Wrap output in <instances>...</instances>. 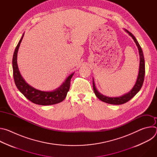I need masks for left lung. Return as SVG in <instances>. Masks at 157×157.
I'll list each match as a JSON object with an SVG mask.
<instances>
[{
	"label": "left lung",
	"mask_w": 157,
	"mask_h": 157,
	"mask_svg": "<svg viewBox=\"0 0 157 157\" xmlns=\"http://www.w3.org/2000/svg\"><path fill=\"white\" fill-rule=\"evenodd\" d=\"M125 31L133 38V40L135 41L136 45L138 48L139 50V53L140 55V64H139V74L137 76V79L136 81V82L135 85L133 86V88L131 89V90L128 92L127 93L119 97H108L106 96H104L100 93L98 89H96L94 81V79L93 78V89H94V92L97 96V98L100 99L101 101L110 104H114V105H120L124 104L127 102H128L129 100H130L133 96H135L136 94L140 90V89L143 85L144 80V76H145V59H144V53L142 52V50L140 46V44L139 42L137 41L136 38L133 35L132 33L127 30L126 29H124Z\"/></svg>",
	"instance_id": "8db88e82"
}]
</instances>
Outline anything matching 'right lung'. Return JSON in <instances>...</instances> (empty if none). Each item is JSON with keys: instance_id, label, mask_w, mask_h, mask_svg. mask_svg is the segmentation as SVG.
<instances>
[{"instance_id": "add662e5", "label": "right lung", "mask_w": 157, "mask_h": 157, "mask_svg": "<svg viewBox=\"0 0 157 157\" xmlns=\"http://www.w3.org/2000/svg\"><path fill=\"white\" fill-rule=\"evenodd\" d=\"M24 35V33L22 35L21 39L15 48L12 59L13 79L17 87L25 98L36 104L49 105L62 102L65 99L67 93L69 91L71 79L73 76L74 73L67 78L59 87L52 91H40L30 86L21 76L17 64V53Z\"/></svg>"}]
</instances>
